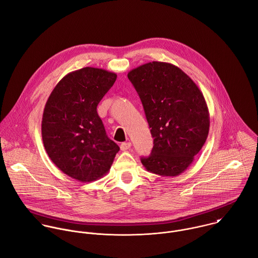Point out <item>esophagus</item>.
I'll list each match as a JSON object with an SVG mask.
<instances>
[{"mask_svg": "<svg viewBox=\"0 0 258 258\" xmlns=\"http://www.w3.org/2000/svg\"><path fill=\"white\" fill-rule=\"evenodd\" d=\"M131 146H132V144H131L130 142L121 143V144H120V150H121V151H126V150H128V149L131 148Z\"/></svg>", "mask_w": 258, "mask_h": 258, "instance_id": "obj_1", "label": "esophagus"}]
</instances>
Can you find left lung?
Instances as JSON below:
<instances>
[{"label":"left lung","instance_id":"left-lung-1","mask_svg":"<svg viewBox=\"0 0 258 258\" xmlns=\"http://www.w3.org/2000/svg\"><path fill=\"white\" fill-rule=\"evenodd\" d=\"M145 109L154 147L142 164L162 177L182 174L204 146L210 116L203 93L179 67L153 61L127 73Z\"/></svg>","mask_w":258,"mask_h":258}]
</instances>
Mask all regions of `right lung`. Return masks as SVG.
<instances>
[{
	"mask_svg": "<svg viewBox=\"0 0 258 258\" xmlns=\"http://www.w3.org/2000/svg\"><path fill=\"white\" fill-rule=\"evenodd\" d=\"M116 74L84 67L65 75L54 87L42 117V140L55 166L80 182L105 175L119 147L106 136L96 107Z\"/></svg>",
	"mask_w": 258,
	"mask_h": 258,
	"instance_id": "1",
	"label": "right lung"
}]
</instances>
